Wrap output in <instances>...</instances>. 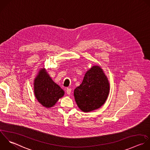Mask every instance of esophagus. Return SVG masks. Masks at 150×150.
<instances>
[{"label":"esophagus","mask_w":150,"mask_h":150,"mask_svg":"<svg viewBox=\"0 0 150 150\" xmlns=\"http://www.w3.org/2000/svg\"><path fill=\"white\" fill-rule=\"evenodd\" d=\"M66 92H67V93L68 95H70L71 94V88H67Z\"/></svg>","instance_id":"34e87169"}]
</instances>
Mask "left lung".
Masks as SVG:
<instances>
[{"mask_svg":"<svg viewBox=\"0 0 150 150\" xmlns=\"http://www.w3.org/2000/svg\"><path fill=\"white\" fill-rule=\"evenodd\" d=\"M109 92V83L103 70L93 66L87 71L82 83L74 90L75 101L79 108L88 112L100 108Z\"/></svg>","mask_w":150,"mask_h":150,"instance_id":"8db88e82","label":"left lung"}]
</instances>
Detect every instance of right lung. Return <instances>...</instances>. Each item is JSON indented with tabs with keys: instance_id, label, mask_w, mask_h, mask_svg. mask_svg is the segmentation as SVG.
I'll return each mask as SVG.
<instances>
[{
	"instance_id": "right-lung-1",
	"label": "right lung",
	"mask_w": 150,
	"mask_h": 150,
	"mask_svg": "<svg viewBox=\"0 0 150 150\" xmlns=\"http://www.w3.org/2000/svg\"><path fill=\"white\" fill-rule=\"evenodd\" d=\"M34 93L38 101L48 108L64 95V91L51 79L45 70H40L35 79Z\"/></svg>"
}]
</instances>
